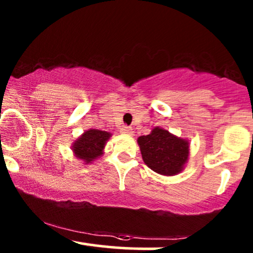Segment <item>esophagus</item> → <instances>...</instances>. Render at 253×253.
I'll use <instances>...</instances> for the list:
<instances>
[{
  "instance_id": "1",
  "label": "esophagus",
  "mask_w": 253,
  "mask_h": 253,
  "mask_svg": "<svg viewBox=\"0 0 253 253\" xmlns=\"http://www.w3.org/2000/svg\"><path fill=\"white\" fill-rule=\"evenodd\" d=\"M120 132L124 133V134H128V135H132L133 133H134V132H133L132 127H128V126H123V127H121Z\"/></svg>"
}]
</instances>
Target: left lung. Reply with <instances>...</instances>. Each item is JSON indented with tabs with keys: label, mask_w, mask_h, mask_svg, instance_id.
Listing matches in <instances>:
<instances>
[{
	"label": "left lung",
	"mask_w": 253,
	"mask_h": 253,
	"mask_svg": "<svg viewBox=\"0 0 253 253\" xmlns=\"http://www.w3.org/2000/svg\"><path fill=\"white\" fill-rule=\"evenodd\" d=\"M138 144L145 164L159 175L179 173L189 157L188 140L161 127L153 128L150 134L139 136Z\"/></svg>",
	"instance_id": "8db88e82"
}]
</instances>
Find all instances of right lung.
Wrapping results in <instances>:
<instances>
[{
	"mask_svg": "<svg viewBox=\"0 0 253 253\" xmlns=\"http://www.w3.org/2000/svg\"><path fill=\"white\" fill-rule=\"evenodd\" d=\"M110 133L100 129H88L72 144L71 149L75 157L82 159L85 164L91 163L103 155V149Z\"/></svg>",
	"mask_w": 253,
	"mask_h": 253,
	"instance_id": "obj_1",
	"label": "right lung"
}]
</instances>
